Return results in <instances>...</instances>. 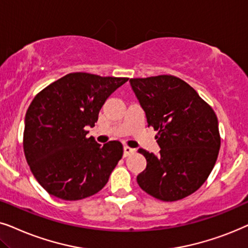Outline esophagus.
<instances>
[{
  "label": "esophagus",
  "mask_w": 248,
  "mask_h": 248,
  "mask_svg": "<svg viewBox=\"0 0 248 248\" xmlns=\"http://www.w3.org/2000/svg\"><path fill=\"white\" fill-rule=\"evenodd\" d=\"M135 152V150L134 148H131V147H129V146H124V157H127V156H129V155H131Z\"/></svg>",
  "instance_id": "obj_1"
}]
</instances>
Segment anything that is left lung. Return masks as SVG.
Returning <instances> with one entry per match:
<instances>
[{"label": "left lung", "mask_w": 248, "mask_h": 248, "mask_svg": "<svg viewBox=\"0 0 248 248\" xmlns=\"http://www.w3.org/2000/svg\"><path fill=\"white\" fill-rule=\"evenodd\" d=\"M130 84L161 147L157 156L138 150L147 164L137 183L156 200H183L205 183L217 162L221 138L216 112L174 76L131 78Z\"/></svg>", "instance_id": "1"}]
</instances>
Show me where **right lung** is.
Here are the masks:
<instances>
[{
  "label": "right lung",
  "instance_id": "right-lung-1",
  "mask_svg": "<svg viewBox=\"0 0 248 248\" xmlns=\"http://www.w3.org/2000/svg\"><path fill=\"white\" fill-rule=\"evenodd\" d=\"M128 78L72 72L46 86L34 97L25 118L24 152L36 180L64 201L96 194L124 154L122 144L101 146L86 137L107 98Z\"/></svg>",
  "mask_w": 248,
  "mask_h": 248
}]
</instances>
